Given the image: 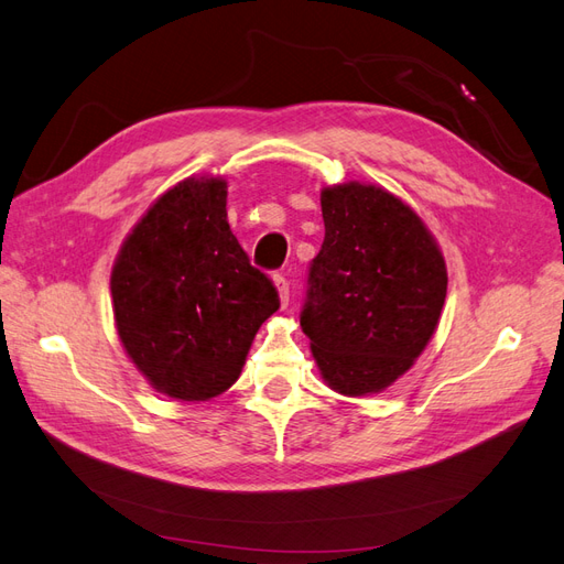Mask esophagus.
Segmentation results:
<instances>
[{"label":"esophagus","instance_id":"esophagus-1","mask_svg":"<svg viewBox=\"0 0 564 564\" xmlns=\"http://www.w3.org/2000/svg\"><path fill=\"white\" fill-rule=\"evenodd\" d=\"M275 286H278V294H280V305H282V308H286V303H289V282H286V278L275 275Z\"/></svg>","mask_w":564,"mask_h":564}]
</instances>
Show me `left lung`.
Segmentation results:
<instances>
[{"mask_svg": "<svg viewBox=\"0 0 564 564\" xmlns=\"http://www.w3.org/2000/svg\"><path fill=\"white\" fill-rule=\"evenodd\" d=\"M324 242L301 329L324 383L348 398L381 392L414 367L447 296V263L421 216L373 183L319 193Z\"/></svg>", "mask_w": 564, "mask_h": 564, "instance_id": "8db88e82", "label": "left lung"}]
</instances>
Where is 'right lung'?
<instances>
[{
  "label": "right lung",
  "instance_id": "1",
  "mask_svg": "<svg viewBox=\"0 0 564 564\" xmlns=\"http://www.w3.org/2000/svg\"><path fill=\"white\" fill-rule=\"evenodd\" d=\"M228 181L191 176L150 204L119 247L117 336L148 383L178 402L226 392L261 324L280 308L228 224Z\"/></svg>",
  "mask_w": 564,
  "mask_h": 564
}]
</instances>
